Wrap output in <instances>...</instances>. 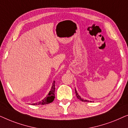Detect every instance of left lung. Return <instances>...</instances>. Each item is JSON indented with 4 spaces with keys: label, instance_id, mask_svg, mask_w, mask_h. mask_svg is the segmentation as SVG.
Wrapping results in <instances>:
<instances>
[{
    "label": "left lung",
    "instance_id": "8db88e82",
    "mask_svg": "<svg viewBox=\"0 0 128 128\" xmlns=\"http://www.w3.org/2000/svg\"><path fill=\"white\" fill-rule=\"evenodd\" d=\"M75 93H76V96L77 98H78V99H79L80 101H84V102H89V101H88V100H84L83 98H81V97H80V96L78 94V92H77V91H76V88H75ZM90 102H92V101H90Z\"/></svg>",
    "mask_w": 128,
    "mask_h": 128
}]
</instances>
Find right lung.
Listing matches in <instances>:
<instances>
[{
    "label": "right lung",
    "instance_id": "add662e5",
    "mask_svg": "<svg viewBox=\"0 0 128 128\" xmlns=\"http://www.w3.org/2000/svg\"><path fill=\"white\" fill-rule=\"evenodd\" d=\"M55 82L54 81L53 83H52V86L50 89V92H49L48 95L46 96V97L44 99H43L42 100L39 101V102L34 103V104H32V105H44V104H48L50 103L53 102L55 98Z\"/></svg>",
    "mask_w": 128,
    "mask_h": 128
}]
</instances>
